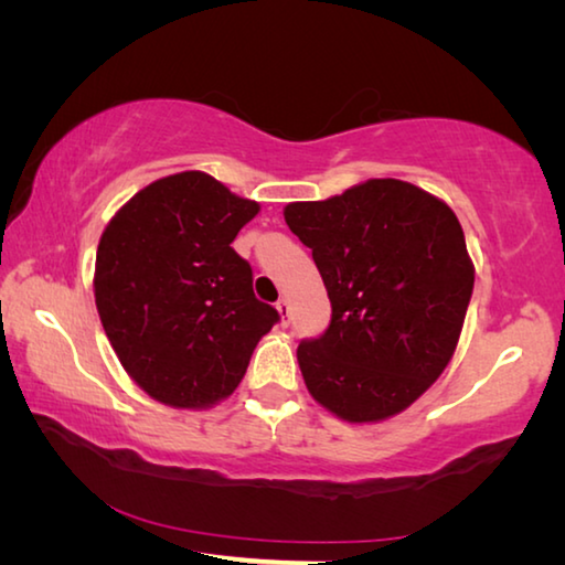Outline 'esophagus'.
<instances>
[{
  "label": "esophagus",
  "instance_id": "esophagus-1",
  "mask_svg": "<svg viewBox=\"0 0 565 565\" xmlns=\"http://www.w3.org/2000/svg\"><path fill=\"white\" fill-rule=\"evenodd\" d=\"M276 309H279V313H281V323L286 327V323H289V301H286V299H279V301H276Z\"/></svg>",
  "mask_w": 565,
  "mask_h": 565
}]
</instances>
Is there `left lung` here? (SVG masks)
I'll list each match as a JSON object with an SVG mask.
<instances>
[{"instance_id": "1", "label": "left lung", "mask_w": 565, "mask_h": 565, "mask_svg": "<svg viewBox=\"0 0 565 565\" xmlns=\"http://www.w3.org/2000/svg\"><path fill=\"white\" fill-rule=\"evenodd\" d=\"M284 218L331 299L327 331L296 351L309 394L353 424L404 411L451 361L473 294L456 214L408 181L371 179Z\"/></svg>"}]
</instances>
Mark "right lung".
Listing matches in <instances>:
<instances>
[{
    "label": "right lung",
    "mask_w": 565,
    "mask_h": 565,
    "mask_svg": "<svg viewBox=\"0 0 565 565\" xmlns=\"http://www.w3.org/2000/svg\"><path fill=\"white\" fill-rule=\"evenodd\" d=\"M259 214L202 171L154 181L104 228L94 271L102 327L127 374L161 404L202 408L244 379L279 311L254 296L232 242Z\"/></svg>",
    "instance_id": "obj_1"
}]
</instances>
